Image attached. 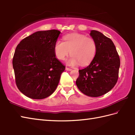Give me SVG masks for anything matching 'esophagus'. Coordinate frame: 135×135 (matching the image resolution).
<instances>
[{"mask_svg":"<svg viewBox=\"0 0 135 135\" xmlns=\"http://www.w3.org/2000/svg\"><path fill=\"white\" fill-rule=\"evenodd\" d=\"M66 70H68V71H71V69L70 68H66Z\"/></svg>","mask_w":135,"mask_h":135,"instance_id":"obj_1","label":"esophagus"}]
</instances>
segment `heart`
Returning <instances> with one entry per match:
<instances>
[{"instance_id": "heart-1", "label": "heart", "mask_w": 135, "mask_h": 135, "mask_svg": "<svg viewBox=\"0 0 135 135\" xmlns=\"http://www.w3.org/2000/svg\"><path fill=\"white\" fill-rule=\"evenodd\" d=\"M64 42L58 40L54 46L56 57L63 61L70 53L71 55L66 61V64L70 66L81 64L86 66L94 59L97 51V44L91 37L84 35L71 33L65 36Z\"/></svg>"}]
</instances>
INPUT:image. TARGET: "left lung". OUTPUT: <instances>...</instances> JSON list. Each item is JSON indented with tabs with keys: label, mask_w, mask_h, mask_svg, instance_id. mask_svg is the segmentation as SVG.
<instances>
[{
	"label": "left lung",
	"mask_w": 135,
	"mask_h": 135,
	"mask_svg": "<svg viewBox=\"0 0 135 135\" xmlns=\"http://www.w3.org/2000/svg\"><path fill=\"white\" fill-rule=\"evenodd\" d=\"M90 36L97 44V51L91 64L79 70L76 83L84 94L98 97L109 92L115 85L120 59L110 38L95 30L91 31Z\"/></svg>",
	"instance_id": "8db88e82"
}]
</instances>
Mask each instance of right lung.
<instances>
[{
	"label": "right lung",
	"mask_w": 135,
	"mask_h": 135,
	"mask_svg": "<svg viewBox=\"0 0 135 135\" xmlns=\"http://www.w3.org/2000/svg\"><path fill=\"white\" fill-rule=\"evenodd\" d=\"M61 32H36L18 44L13 59L16 82L23 95L42 99L55 91L65 66L56 58L54 46Z\"/></svg>",
	"instance_id": "right-lung-1"
}]
</instances>
